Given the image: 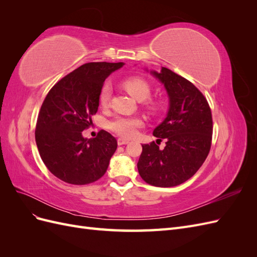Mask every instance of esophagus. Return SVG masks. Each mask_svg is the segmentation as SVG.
<instances>
[{
  "mask_svg": "<svg viewBox=\"0 0 257 257\" xmlns=\"http://www.w3.org/2000/svg\"><path fill=\"white\" fill-rule=\"evenodd\" d=\"M128 143H130V142L126 141V139H124V138H119V139H118V145H119V146L126 145V144H128Z\"/></svg>",
  "mask_w": 257,
  "mask_h": 257,
  "instance_id": "esophagus-1",
  "label": "esophagus"
}]
</instances>
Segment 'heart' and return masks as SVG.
Listing matches in <instances>:
<instances>
[{
  "label": "heart",
  "mask_w": 257,
  "mask_h": 257,
  "mask_svg": "<svg viewBox=\"0 0 257 257\" xmlns=\"http://www.w3.org/2000/svg\"><path fill=\"white\" fill-rule=\"evenodd\" d=\"M122 85L130 94L138 100H145L151 95V85L143 77L130 76L122 81ZM111 85L105 83L99 91V104L103 107H107L110 102L111 97ZM148 110L155 113L160 109V104L153 100L147 102ZM144 125V120L141 116H123L118 115L111 121L108 122V128L113 133L122 137L131 138L134 137L137 133V130Z\"/></svg>",
  "instance_id": "1"
}]
</instances>
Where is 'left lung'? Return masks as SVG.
<instances>
[{"mask_svg": "<svg viewBox=\"0 0 257 257\" xmlns=\"http://www.w3.org/2000/svg\"><path fill=\"white\" fill-rule=\"evenodd\" d=\"M151 73L164 83L169 96L166 119L153 131L158 141L166 139V146L160 150L154 142L143 145L137 168L147 183L169 188L189 180L207 159L212 114L203 93L184 77L166 67Z\"/></svg>", "mask_w": 257, "mask_h": 257, "instance_id": "left-lung-1", "label": "left lung"}]
</instances>
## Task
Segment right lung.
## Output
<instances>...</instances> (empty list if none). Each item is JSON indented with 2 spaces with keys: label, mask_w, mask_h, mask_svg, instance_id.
Segmentation results:
<instances>
[{
  "label": "right lung",
  "mask_w": 257,
  "mask_h": 257,
  "mask_svg": "<svg viewBox=\"0 0 257 257\" xmlns=\"http://www.w3.org/2000/svg\"><path fill=\"white\" fill-rule=\"evenodd\" d=\"M122 65V62L85 63L59 80L45 97L35 141L44 164L60 180L84 185L105 175L118 147L116 139L104 130L88 139L82 131L92 124L105 79Z\"/></svg>",
  "instance_id": "right-lung-1"
}]
</instances>
